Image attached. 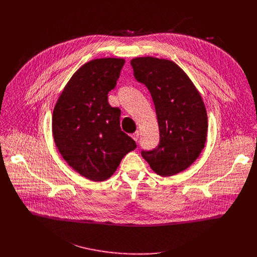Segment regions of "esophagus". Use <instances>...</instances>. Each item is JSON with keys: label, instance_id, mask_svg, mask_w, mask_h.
I'll use <instances>...</instances> for the list:
<instances>
[{"label": "esophagus", "instance_id": "34e87169", "mask_svg": "<svg viewBox=\"0 0 257 257\" xmlns=\"http://www.w3.org/2000/svg\"><path fill=\"white\" fill-rule=\"evenodd\" d=\"M131 137L133 138V140L137 141V140H138V137H139V132H138V131H136V132L132 133V134H131Z\"/></svg>", "mask_w": 257, "mask_h": 257}]
</instances>
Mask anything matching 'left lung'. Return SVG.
<instances>
[{
    "mask_svg": "<svg viewBox=\"0 0 257 257\" xmlns=\"http://www.w3.org/2000/svg\"><path fill=\"white\" fill-rule=\"evenodd\" d=\"M134 77L149 88L160 129V143L142 158L160 176L176 175L200 156L207 137V114L202 97L176 63L155 57L131 60Z\"/></svg>",
    "mask_w": 257,
    "mask_h": 257,
    "instance_id": "obj_1",
    "label": "left lung"
}]
</instances>
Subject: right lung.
I'll return each mask as SVG.
<instances>
[{
    "mask_svg": "<svg viewBox=\"0 0 257 257\" xmlns=\"http://www.w3.org/2000/svg\"><path fill=\"white\" fill-rule=\"evenodd\" d=\"M124 63L121 58L85 63L72 75L54 107L52 131L60 155L73 170L94 182L108 179L136 149L135 141L121 130L120 108L107 101Z\"/></svg>",
    "mask_w": 257,
    "mask_h": 257,
    "instance_id": "add662e5",
    "label": "right lung"
}]
</instances>
